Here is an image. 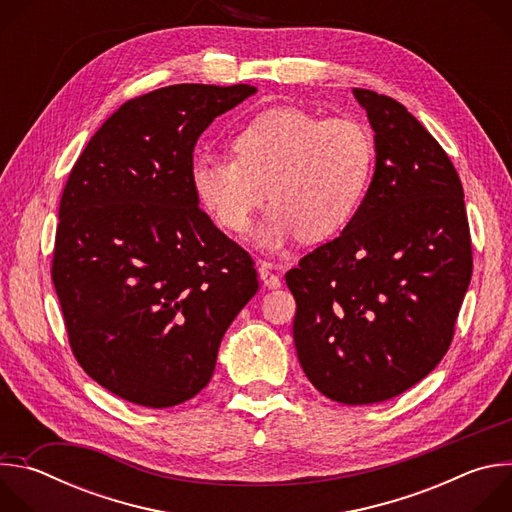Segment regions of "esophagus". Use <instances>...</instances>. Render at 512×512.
<instances>
[{
	"instance_id": "34e87169",
	"label": "esophagus",
	"mask_w": 512,
	"mask_h": 512,
	"mask_svg": "<svg viewBox=\"0 0 512 512\" xmlns=\"http://www.w3.org/2000/svg\"><path fill=\"white\" fill-rule=\"evenodd\" d=\"M259 277H261L263 285H265V287H269V289H277V287H281V279H279V275H277V273H273V271H271V265H269V263H265V261L259 265Z\"/></svg>"
}]
</instances>
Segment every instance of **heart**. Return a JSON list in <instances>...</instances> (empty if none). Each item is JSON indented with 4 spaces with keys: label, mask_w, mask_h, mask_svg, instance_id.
<instances>
[{
    "label": "heart",
    "mask_w": 512,
    "mask_h": 512,
    "mask_svg": "<svg viewBox=\"0 0 512 512\" xmlns=\"http://www.w3.org/2000/svg\"><path fill=\"white\" fill-rule=\"evenodd\" d=\"M231 154H202L192 162L198 206L221 229L243 235L269 188L275 204L255 243L281 251L300 235L326 241L352 221L371 182L375 148L356 119L269 107L231 137Z\"/></svg>",
    "instance_id": "obj_1"
}]
</instances>
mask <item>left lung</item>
Here are the masks:
<instances>
[{
    "label": "left lung",
    "instance_id": "left-lung-1",
    "mask_svg": "<svg viewBox=\"0 0 512 512\" xmlns=\"http://www.w3.org/2000/svg\"><path fill=\"white\" fill-rule=\"evenodd\" d=\"M375 131V174L340 237L285 273L310 383L346 405L411 389L444 358L472 277L460 176L395 99L352 91Z\"/></svg>",
    "mask_w": 512,
    "mask_h": 512
}]
</instances>
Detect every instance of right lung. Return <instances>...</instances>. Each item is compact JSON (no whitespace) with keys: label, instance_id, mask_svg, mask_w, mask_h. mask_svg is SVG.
<instances>
[{"label":"right lung","instance_id":"obj_1","mask_svg":"<svg viewBox=\"0 0 512 512\" xmlns=\"http://www.w3.org/2000/svg\"><path fill=\"white\" fill-rule=\"evenodd\" d=\"M251 85H172L121 105L64 186L52 281L68 342L113 395L164 409L210 381L221 340L257 294L253 261L198 208L202 131Z\"/></svg>","mask_w":512,"mask_h":512}]
</instances>
